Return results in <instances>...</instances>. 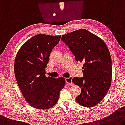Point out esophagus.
<instances>
[{
  "label": "esophagus",
  "instance_id": "34e87169",
  "mask_svg": "<svg viewBox=\"0 0 125 125\" xmlns=\"http://www.w3.org/2000/svg\"><path fill=\"white\" fill-rule=\"evenodd\" d=\"M66 82L67 84L68 85H73V83H72V77H70L68 78H66Z\"/></svg>",
  "mask_w": 125,
  "mask_h": 125
}]
</instances>
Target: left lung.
<instances>
[{
    "label": "left lung",
    "instance_id": "1",
    "mask_svg": "<svg viewBox=\"0 0 125 125\" xmlns=\"http://www.w3.org/2000/svg\"><path fill=\"white\" fill-rule=\"evenodd\" d=\"M61 39L70 48L77 62L83 63V77H74L81 93L76 101L86 107L99 104L107 93L112 79V61L104 41L84 29L63 35Z\"/></svg>",
    "mask_w": 125,
    "mask_h": 125
}]
</instances>
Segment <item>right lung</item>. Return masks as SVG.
I'll list each match as a JSON object with an SVG mask.
<instances>
[{
    "mask_svg": "<svg viewBox=\"0 0 125 125\" xmlns=\"http://www.w3.org/2000/svg\"><path fill=\"white\" fill-rule=\"evenodd\" d=\"M61 35L38 34L27 41L15 57L14 73L20 90L33 107L46 110L58 101L65 79L45 76V68L52 49Z\"/></svg>",
    "mask_w": 125,
    "mask_h": 125,
    "instance_id": "1",
    "label": "right lung"
}]
</instances>
